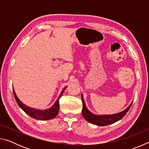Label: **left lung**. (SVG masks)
<instances>
[{
  "instance_id": "8db88e82",
  "label": "left lung",
  "mask_w": 149,
  "mask_h": 149,
  "mask_svg": "<svg viewBox=\"0 0 149 149\" xmlns=\"http://www.w3.org/2000/svg\"><path fill=\"white\" fill-rule=\"evenodd\" d=\"M81 100L83 102V108H82V115L84 118L86 120L87 122H89L93 124H95L99 126H104L107 125H110L111 123H113L116 122H118V120L122 119L126 114V113L128 112V110L132 104V102L125 110L122 111L120 113L112 115H95L90 112L86 107V105L85 104L84 97L81 95Z\"/></svg>"
}]
</instances>
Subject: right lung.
<instances>
[{"instance_id":"right-lung-1","label":"right lung","mask_w":149,"mask_h":149,"mask_svg":"<svg viewBox=\"0 0 149 149\" xmlns=\"http://www.w3.org/2000/svg\"><path fill=\"white\" fill-rule=\"evenodd\" d=\"M66 87H64L63 89L62 93H60V96L56 100V102L54 103V104L52 106L51 108H49L47 110H37L35 108H32L29 107H27L26 104H24L22 101H20L19 99L17 98V97L15 93L14 90L13 89V93L14 95V98L16 99V102L18 104L19 107L23 110L26 114H28L30 117H31L34 119L39 120H51L53 119L58 114V111L60 108L59 106V99L60 97H62V95L64 93V90Z\"/></svg>"}]
</instances>
